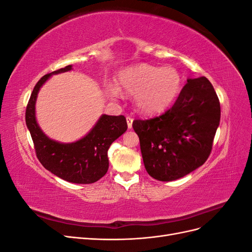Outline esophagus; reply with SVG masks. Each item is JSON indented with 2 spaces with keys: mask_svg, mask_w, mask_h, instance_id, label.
Instances as JSON below:
<instances>
[{
  "mask_svg": "<svg viewBox=\"0 0 252 252\" xmlns=\"http://www.w3.org/2000/svg\"><path fill=\"white\" fill-rule=\"evenodd\" d=\"M126 121H127V126H128V129H131L132 128V122H133V119L130 118V117H127L126 118Z\"/></svg>",
  "mask_w": 252,
  "mask_h": 252,
  "instance_id": "esophagus-1",
  "label": "esophagus"
}]
</instances>
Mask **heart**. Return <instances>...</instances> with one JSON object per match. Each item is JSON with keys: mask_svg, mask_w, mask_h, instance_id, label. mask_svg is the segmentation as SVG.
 <instances>
[{"mask_svg": "<svg viewBox=\"0 0 252 252\" xmlns=\"http://www.w3.org/2000/svg\"><path fill=\"white\" fill-rule=\"evenodd\" d=\"M116 85L107 88L108 96H118L119 91L133 94L135 108L147 116H154L168 109L179 97L183 77L172 66L139 64L121 70Z\"/></svg>", "mask_w": 252, "mask_h": 252, "instance_id": "1", "label": "heart"}]
</instances>
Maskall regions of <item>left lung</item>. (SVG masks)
<instances>
[{"label":"left lung","mask_w":252,"mask_h":252,"mask_svg":"<svg viewBox=\"0 0 252 252\" xmlns=\"http://www.w3.org/2000/svg\"><path fill=\"white\" fill-rule=\"evenodd\" d=\"M219 97L205 77L188 79L172 107L150 120H134L143 162L158 181L181 179L208 158L220 124Z\"/></svg>","instance_id":"obj_1"}]
</instances>
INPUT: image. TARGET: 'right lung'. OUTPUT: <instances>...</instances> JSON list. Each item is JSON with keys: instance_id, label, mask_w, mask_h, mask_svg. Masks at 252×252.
<instances>
[{"instance_id": "right-lung-1", "label": "right lung", "mask_w": 252, "mask_h": 252, "mask_svg": "<svg viewBox=\"0 0 252 252\" xmlns=\"http://www.w3.org/2000/svg\"><path fill=\"white\" fill-rule=\"evenodd\" d=\"M70 70L72 65H68L44 75L36 83L26 108V125L32 134L36 157L45 168L67 182L91 184L107 172L108 149L127 130V122L124 116L102 114L86 135L71 143H61L45 134L35 116L37 94L51 75Z\"/></svg>"}]
</instances>
